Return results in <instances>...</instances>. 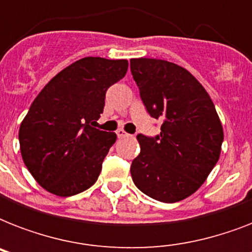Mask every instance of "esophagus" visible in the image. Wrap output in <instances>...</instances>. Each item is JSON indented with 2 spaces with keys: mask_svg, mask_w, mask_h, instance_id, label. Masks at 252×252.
I'll list each match as a JSON object with an SVG mask.
<instances>
[{
  "mask_svg": "<svg viewBox=\"0 0 252 252\" xmlns=\"http://www.w3.org/2000/svg\"><path fill=\"white\" fill-rule=\"evenodd\" d=\"M116 136H118L119 138H122V137H126V136H128V133H126L124 129H118L116 130Z\"/></svg>",
  "mask_w": 252,
  "mask_h": 252,
  "instance_id": "obj_1",
  "label": "esophagus"
}]
</instances>
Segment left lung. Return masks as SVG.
<instances>
[{
	"mask_svg": "<svg viewBox=\"0 0 252 252\" xmlns=\"http://www.w3.org/2000/svg\"><path fill=\"white\" fill-rule=\"evenodd\" d=\"M130 72L146 111L162 122L161 133H138L140 154L130 175L141 192L176 203L200 188L221 153L223 130L215 104L201 84L179 65L132 59Z\"/></svg>",
	"mask_w": 252,
	"mask_h": 252,
	"instance_id": "obj_1",
	"label": "left lung"
}]
</instances>
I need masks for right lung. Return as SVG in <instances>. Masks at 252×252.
<instances>
[{"label":"right lung","instance_id":"add662e5","mask_svg":"<svg viewBox=\"0 0 252 252\" xmlns=\"http://www.w3.org/2000/svg\"><path fill=\"white\" fill-rule=\"evenodd\" d=\"M128 61L85 57L39 93L19 128L22 158L41 187L73 196L96 182L116 134L94 128L108 87L126 74Z\"/></svg>","mask_w":252,"mask_h":252}]
</instances>
